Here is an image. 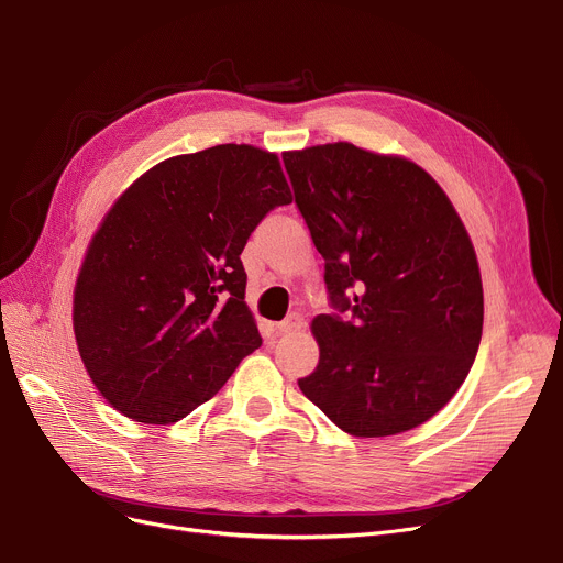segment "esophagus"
<instances>
[{"instance_id":"1","label":"esophagus","mask_w":563,"mask_h":563,"mask_svg":"<svg viewBox=\"0 0 563 563\" xmlns=\"http://www.w3.org/2000/svg\"><path fill=\"white\" fill-rule=\"evenodd\" d=\"M299 329H303V317L299 312H291L283 321L276 323V331L278 333H294V331H299Z\"/></svg>"}]
</instances>
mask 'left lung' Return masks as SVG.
Returning <instances> with one entry per match:
<instances>
[{"label":"left lung","instance_id":"obj_1","mask_svg":"<svg viewBox=\"0 0 563 563\" xmlns=\"http://www.w3.org/2000/svg\"><path fill=\"white\" fill-rule=\"evenodd\" d=\"M283 162L338 310L312 319L319 363L301 393L351 435L420 427L456 395L482 342L484 289L463 221L404 157L340 141Z\"/></svg>","mask_w":563,"mask_h":563}]
</instances>
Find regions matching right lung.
<instances>
[{"mask_svg": "<svg viewBox=\"0 0 563 563\" xmlns=\"http://www.w3.org/2000/svg\"><path fill=\"white\" fill-rule=\"evenodd\" d=\"M289 202L278 157L236 143L170 157L113 202L77 276L73 327L115 410L183 420L262 344L240 255Z\"/></svg>", "mask_w": 563, "mask_h": 563, "instance_id": "right-lung-1", "label": "right lung"}]
</instances>
